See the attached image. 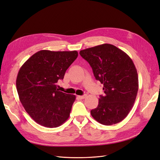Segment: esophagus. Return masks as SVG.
I'll return each mask as SVG.
<instances>
[{
  "mask_svg": "<svg viewBox=\"0 0 160 160\" xmlns=\"http://www.w3.org/2000/svg\"><path fill=\"white\" fill-rule=\"evenodd\" d=\"M86 97H87V95H79V96H78V98L79 99H85Z\"/></svg>",
  "mask_w": 160,
  "mask_h": 160,
  "instance_id": "esophagus-1",
  "label": "esophagus"
}]
</instances>
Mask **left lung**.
<instances>
[{"mask_svg": "<svg viewBox=\"0 0 160 160\" xmlns=\"http://www.w3.org/2000/svg\"><path fill=\"white\" fill-rule=\"evenodd\" d=\"M95 79L103 84L105 95H100L98 107L91 111L97 122L111 125L122 122L133 106L138 91L137 69L132 59L111 44L81 50Z\"/></svg>", "mask_w": 160, "mask_h": 160, "instance_id": "left-lung-1", "label": "left lung"}]
</instances>
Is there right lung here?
<instances>
[{
	"instance_id": "obj_1",
	"label": "right lung",
	"mask_w": 160,
	"mask_h": 160,
	"mask_svg": "<svg viewBox=\"0 0 160 160\" xmlns=\"http://www.w3.org/2000/svg\"><path fill=\"white\" fill-rule=\"evenodd\" d=\"M77 56V51L41 50L21 67L16 81L19 99L38 124L53 128L68 119L76 97L59 91L56 84Z\"/></svg>"
}]
</instances>
